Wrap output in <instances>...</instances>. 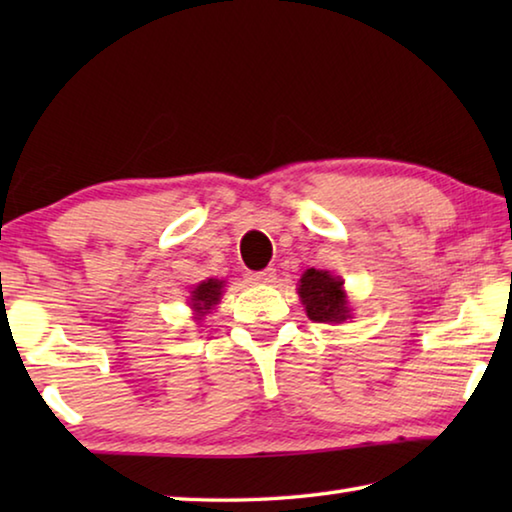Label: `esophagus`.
<instances>
[{
  "mask_svg": "<svg viewBox=\"0 0 512 512\" xmlns=\"http://www.w3.org/2000/svg\"><path fill=\"white\" fill-rule=\"evenodd\" d=\"M275 280V271L273 268H264V271H255V273H248V282L253 284H268Z\"/></svg>",
  "mask_w": 512,
  "mask_h": 512,
  "instance_id": "esophagus-1",
  "label": "esophagus"
}]
</instances>
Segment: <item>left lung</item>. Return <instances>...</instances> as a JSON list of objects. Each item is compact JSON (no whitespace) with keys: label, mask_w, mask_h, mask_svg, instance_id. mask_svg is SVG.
Wrapping results in <instances>:
<instances>
[{"label":"left lung","mask_w":512,"mask_h":512,"mask_svg":"<svg viewBox=\"0 0 512 512\" xmlns=\"http://www.w3.org/2000/svg\"><path fill=\"white\" fill-rule=\"evenodd\" d=\"M298 293L307 316L314 323H345L350 318L348 296L343 291V280L329 271L307 268L300 277Z\"/></svg>","instance_id":"left-lung-1"}]
</instances>
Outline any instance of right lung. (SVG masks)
I'll list each match as a JSON object with an SVG mask.
<instances>
[{
    "mask_svg": "<svg viewBox=\"0 0 512 512\" xmlns=\"http://www.w3.org/2000/svg\"><path fill=\"white\" fill-rule=\"evenodd\" d=\"M223 280H205L201 284H196L192 296H189V305L196 311V316H205L207 311L214 309V305H219L221 293H223Z\"/></svg>",
    "mask_w": 512,
    "mask_h": 512,
    "instance_id": "right-lung-1",
    "label": "right lung"
}]
</instances>
